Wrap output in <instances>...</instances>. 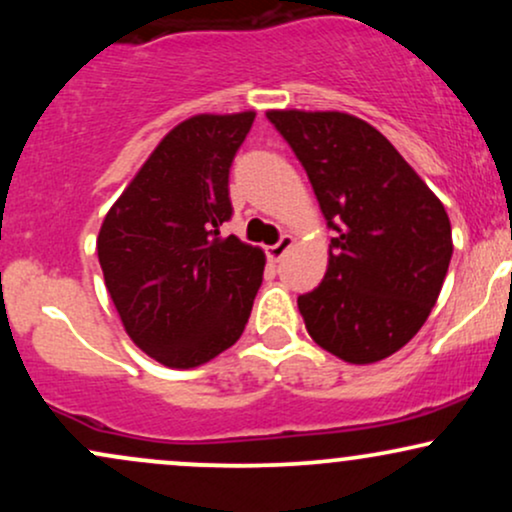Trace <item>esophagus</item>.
<instances>
[{
	"label": "esophagus",
	"mask_w": 512,
	"mask_h": 512,
	"mask_svg": "<svg viewBox=\"0 0 512 512\" xmlns=\"http://www.w3.org/2000/svg\"><path fill=\"white\" fill-rule=\"evenodd\" d=\"M291 245H293V238H291V236H281V238H279V243H276V245H272V248H269V257H272V260L279 262L281 257H284L286 252L291 250Z\"/></svg>",
	"instance_id": "1"
}]
</instances>
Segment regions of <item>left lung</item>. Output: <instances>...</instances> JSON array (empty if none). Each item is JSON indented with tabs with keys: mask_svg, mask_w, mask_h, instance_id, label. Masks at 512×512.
I'll return each mask as SVG.
<instances>
[{
	"mask_svg": "<svg viewBox=\"0 0 512 512\" xmlns=\"http://www.w3.org/2000/svg\"><path fill=\"white\" fill-rule=\"evenodd\" d=\"M332 228L322 284L298 296L308 334L349 363L387 358L421 330L452 257L440 199L383 134L346 113H267Z\"/></svg>",
	"mask_w": 512,
	"mask_h": 512,
	"instance_id": "1",
	"label": "left lung"
}]
</instances>
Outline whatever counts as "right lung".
Here are the masks:
<instances>
[{
    "instance_id": "1",
    "label": "right lung",
    "mask_w": 512,
    "mask_h": 512,
    "mask_svg": "<svg viewBox=\"0 0 512 512\" xmlns=\"http://www.w3.org/2000/svg\"><path fill=\"white\" fill-rule=\"evenodd\" d=\"M255 113L197 115L166 134L105 216L98 260L132 342L170 368H195L243 334L264 252L221 236L228 175Z\"/></svg>"
}]
</instances>
